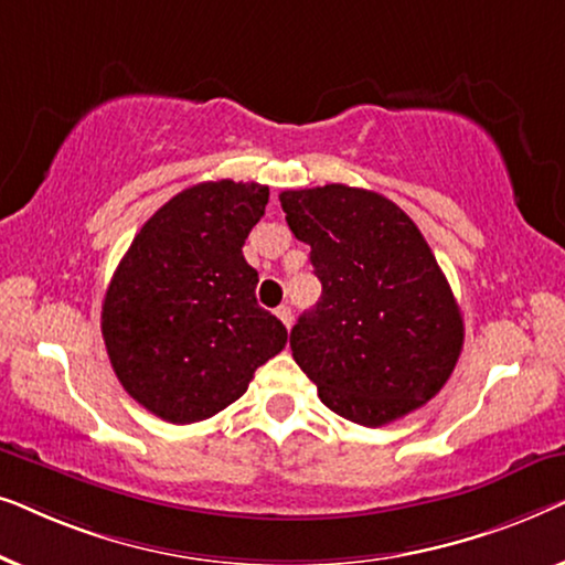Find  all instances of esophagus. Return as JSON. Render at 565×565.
Listing matches in <instances>:
<instances>
[{
	"label": "esophagus",
	"mask_w": 565,
	"mask_h": 565,
	"mask_svg": "<svg viewBox=\"0 0 565 565\" xmlns=\"http://www.w3.org/2000/svg\"><path fill=\"white\" fill-rule=\"evenodd\" d=\"M277 319H280L282 323H285V327H288L290 329V323H292V311H290V306H280V308H277Z\"/></svg>",
	"instance_id": "esophagus-1"
}]
</instances>
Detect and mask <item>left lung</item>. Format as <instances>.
<instances>
[{
    "label": "left lung",
    "mask_w": 565,
    "mask_h": 565,
    "mask_svg": "<svg viewBox=\"0 0 565 565\" xmlns=\"http://www.w3.org/2000/svg\"><path fill=\"white\" fill-rule=\"evenodd\" d=\"M280 205L321 280V300L290 331L319 398L362 427L435 398L460 358L462 316L416 223L347 184L285 190Z\"/></svg>",
    "instance_id": "8db88e82"
}]
</instances>
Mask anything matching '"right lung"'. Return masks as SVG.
<instances>
[{
	"label": "right lung",
	"mask_w": 565,
	"mask_h": 565,
	"mask_svg": "<svg viewBox=\"0 0 565 565\" xmlns=\"http://www.w3.org/2000/svg\"><path fill=\"white\" fill-rule=\"evenodd\" d=\"M267 200L257 182L182 190L143 223L107 285V358L128 396L159 419H211L288 342L257 306L259 275L242 252Z\"/></svg>",
	"instance_id": "right-lung-1"
}]
</instances>
